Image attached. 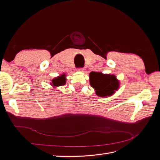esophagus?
Wrapping results in <instances>:
<instances>
[{
  "label": "esophagus",
  "instance_id": "obj_1",
  "mask_svg": "<svg viewBox=\"0 0 160 160\" xmlns=\"http://www.w3.org/2000/svg\"><path fill=\"white\" fill-rule=\"evenodd\" d=\"M77 71H79V72H83V68H78L77 69Z\"/></svg>",
  "mask_w": 160,
  "mask_h": 160
}]
</instances>
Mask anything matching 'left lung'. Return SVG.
I'll return each instance as SVG.
<instances>
[{
	"label": "left lung",
	"mask_w": 160,
	"mask_h": 160,
	"mask_svg": "<svg viewBox=\"0 0 160 160\" xmlns=\"http://www.w3.org/2000/svg\"><path fill=\"white\" fill-rule=\"evenodd\" d=\"M89 82L91 86L95 90L96 95L102 98L112 95L119 88V81L115 75L103 74L100 72H91Z\"/></svg>",
	"instance_id": "left-lung-1"
}]
</instances>
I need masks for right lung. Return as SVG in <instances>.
<instances>
[{"instance_id":"obj_1","label":"right lung","mask_w":160,"mask_h":160,"mask_svg":"<svg viewBox=\"0 0 160 160\" xmlns=\"http://www.w3.org/2000/svg\"><path fill=\"white\" fill-rule=\"evenodd\" d=\"M65 83H66V77H65V74L63 73L61 76L55 77V78L52 79L51 85L52 87H54V88H56V87L64 85Z\"/></svg>"}]
</instances>
